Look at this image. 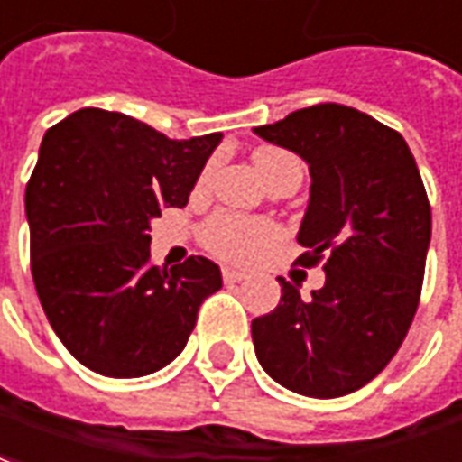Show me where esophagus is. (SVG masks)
Here are the masks:
<instances>
[{
    "mask_svg": "<svg viewBox=\"0 0 462 462\" xmlns=\"http://www.w3.org/2000/svg\"><path fill=\"white\" fill-rule=\"evenodd\" d=\"M221 276H224L226 283H238V281H244V278H246V273H244V271H236V268H224V271H221Z\"/></svg>",
    "mask_w": 462,
    "mask_h": 462,
    "instance_id": "1",
    "label": "esophagus"
}]
</instances>
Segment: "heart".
<instances>
[{
	"label": "heart",
	"mask_w": 462,
	"mask_h": 462,
	"mask_svg": "<svg viewBox=\"0 0 462 462\" xmlns=\"http://www.w3.org/2000/svg\"><path fill=\"white\" fill-rule=\"evenodd\" d=\"M254 163L258 173L266 179V184L291 166H299L296 156L281 149H258L254 153ZM208 176H211V166H206L204 173L199 176V184H206ZM278 236L281 231L273 221L261 218V216L236 214V211H218L208 216L199 231V238L208 254L224 261H234V263H246L251 258H256L263 248L276 244Z\"/></svg>",
	"instance_id": "obj_1"
}]
</instances>
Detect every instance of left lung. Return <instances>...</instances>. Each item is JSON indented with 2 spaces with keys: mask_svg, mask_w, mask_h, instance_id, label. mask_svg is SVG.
I'll use <instances>...</instances> for the list:
<instances>
[{
  "mask_svg": "<svg viewBox=\"0 0 462 462\" xmlns=\"http://www.w3.org/2000/svg\"><path fill=\"white\" fill-rule=\"evenodd\" d=\"M254 132L296 152L310 171L300 266L326 283L251 323L258 363L293 393L338 398L391 363L413 323L430 244V204L401 134L343 104H316Z\"/></svg>",
  "mask_w": 462,
  "mask_h": 462,
  "instance_id": "left-lung-1",
  "label": "left lung"
}]
</instances>
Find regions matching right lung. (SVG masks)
<instances>
[{"mask_svg": "<svg viewBox=\"0 0 462 462\" xmlns=\"http://www.w3.org/2000/svg\"><path fill=\"white\" fill-rule=\"evenodd\" d=\"M221 134L169 139L126 114L79 109L54 124L27 184L29 256L67 351L106 378H139L184 351L221 271L204 256L153 266L149 221L186 206Z\"/></svg>", "mask_w": 462, "mask_h": 462, "instance_id": "add662e5", "label": "right lung"}]
</instances>
